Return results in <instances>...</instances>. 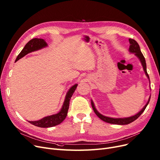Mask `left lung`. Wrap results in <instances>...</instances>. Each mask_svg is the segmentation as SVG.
<instances>
[{
    "label": "left lung",
    "instance_id": "obj_1",
    "mask_svg": "<svg viewBox=\"0 0 160 160\" xmlns=\"http://www.w3.org/2000/svg\"><path fill=\"white\" fill-rule=\"evenodd\" d=\"M129 44H130V46H129V52L131 53H135V55H136V56L139 59L142 65V67H143V69H144V71L146 74V75H147V78L149 79L150 80V78H149V76L147 73V64H146V61H145V58L143 56V55L141 51V49H140V47H139V45H138V44L137 42L133 40V39H131V38H129ZM150 97H149V99L147 102V103L146 104L145 106L143 107V108L140 111V112H138L137 114H136L134 116H130V117H128V118H110V117H107V116H105L102 115L101 114H100L98 111L97 110V109L95 108V105H94V103L93 102V101L92 100L91 101V103H92V108L93 109V111L95 112V113L96 114V115L98 116L99 118L101 120H102V121L105 122H107V123H112V124H117V125H127V124H129L131 122H133V121H135V120H137L138 117H139L141 114L144 112L145 108H147V105H148L149 103V101H150Z\"/></svg>",
    "mask_w": 160,
    "mask_h": 160
}]
</instances>
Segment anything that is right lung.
Listing matches in <instances>:
<instances>
[{
	"mask_svg": "<svg viewBox=\"0 0 160 160\" xmlns=\"http://www.w3.org/2000/svg\"><path fill=\"white\" fill-rule=\"evenodd\" d=\"M48 46L46 41L44 39L41 38H33L28 42L23 48V49L19 53L16 59V62L21 58L24 57L27 53H29L32 52L37 51L42 48H45ZM78 84H75L72 86L67 93L65 96V99L63 102V105L59 112L55 114H53L51 116H48L43 118L40 120L38 121H28L34 126L39 127V128H50L57 126V125L63 122L67 115L68 110L69 107V101L72 96L74 91L76 89Z\"/></svg>",
	"mask_w": 160,
	"mask_h": 160,
	"instance_id": "obj_1",
	"label": "right lung"
}]
</instances>
